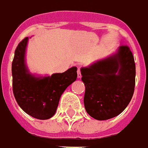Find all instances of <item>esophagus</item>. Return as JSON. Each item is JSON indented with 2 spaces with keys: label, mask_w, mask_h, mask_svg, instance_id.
Returning a JSON list of instances; mask_svg holds the SVG:
<instances>
[{
  "label": "esophagus",
  "mask_w": 148,
  "mask_h": 148,
  "mask_svg": "<svg viewBox=\"0 0 148 148\" xmlns=\"http://www.w3.org/2000/svg\"><path fill=\"white\" fill-rule=\"evenodd\" d=\"M77 77H78L79 79H80L82 77L81 73H80V69H79V68L78 71H77Z\"/></svg>",
  "instance_id": "1"
}]
</instances>
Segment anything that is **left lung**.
I'll return each instance as SVG.
<instances>
[{
  "instance_id": "obj_1",
  "label": "left lung",
  "mask_w": 148,
  "mask_h": 148,
  "mask_svg": "<svg viewBox=\"0 0 148 148\" xmlns=\"http://www.w3.org/2000/svg\"><path fill=\"white\" fill-rule=\"evenodd\" d=\"M84 83V106L99 121L119 115L131 101L135 88L136 64L129 47L120 46L116 53L81 68Z\"/></svg>"
}]
</instances>
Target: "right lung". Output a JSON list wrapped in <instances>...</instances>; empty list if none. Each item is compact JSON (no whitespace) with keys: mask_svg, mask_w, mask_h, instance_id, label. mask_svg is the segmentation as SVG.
<instances>
[{"mask_svg":"<svg viewBox=\"0 0 148 148\" xmlns=\"http://www.w3.org/2000/svg\"><path fill=\"white\" fill-rule=\"evenodd\" d=\"M28 39L27 37L19 43L12 64L14 96L20 108L30 116L49 119L56 113L61 95L77 78V68L48 76L31 74L25 61Z\"/></svg>","mask_w":148,"mask_h":148,"instance_id":"obj_1","label":"right lung"}]
</instances>
